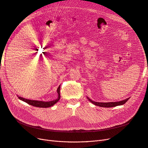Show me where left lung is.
Returning a JSON list of instances; mask_svg holds the SVG:
<instances>
[{"instance_id": "obj_1", "label": "left lung", "mask_w": 148, "mask_h": 148, "mask_svg": "<svg viewBox=\"0 0 148 148\" xmlns=\"http://www.w3.org/2000/svg\"><path fill=\"white\" fill-rule=\"evenodd\" d=\"M88 99L92 102L93 104H95L96 106L102 107H115L117 106H121L124 104L125 102H127V101L130 99V98H127V99L121 101H118V102H95L91 100L88 97H87Z\"/></svg>"}]
</instances>
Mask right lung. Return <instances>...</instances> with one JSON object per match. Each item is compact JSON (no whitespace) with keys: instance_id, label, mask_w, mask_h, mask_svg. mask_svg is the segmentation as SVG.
Masks as SVG:
<instances>
[{"instance_id":"obj_1","label":"right lung","mask_w":148,"mask_h":148,"mask_svg":"<svg viewBox=\"0 0 148 148\" xmlns=\"http://www.w3.org/2000/svg\"><path fill=\"white\" fill-rule=\"evenodd\" d=\"M60 86H59L57 88V92L58 93V97L56 99L53 100L51 101H48V102H44V101H35V100H29L27 99H25L23 97H21L20 96L18 97L19 99L21 101H23L26 103H28V104L33 106L34 107H44V108H47V107H51L52 106L54 105L55 104L59 101L60 98Z\"/></svg>"}]
</instances>
